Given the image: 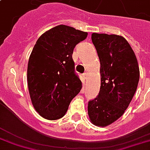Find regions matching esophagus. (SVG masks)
<instances>
[{
	"label": "esophagus",
	"mask_w": 150,
	"mask_h": 150,
	"mask_svg": "<svg viewBox=\"0 0 150 150\" xmlns=\"http://www.w3.org/2000/svg\"><path fill=\"white\" fill-rule=\"evenodd\" d=\"M83 77H84V79H87V77H88L87 73H84V74H83Z\"/></svg>",
	"instance_id": "esophagus-1"
}]
</instances>
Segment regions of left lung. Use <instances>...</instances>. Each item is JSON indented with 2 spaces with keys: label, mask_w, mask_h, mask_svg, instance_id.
I'll use <instances>...</instances> for the list:
<instances>
[{
  "label": "left lung",
  "mask_w": 150,
  "mask_h": 150,
  "mask_svg": "<svg viewBox=\"0 0 150 150\" xmlns=\"http://www.w3.org/2000/svg\"><path fill=\"white\" fill-rule=\"evenodd\" d=\"M93 44L100 60V87L89 101L91 123L106 127L116 121L130 105L139 81V67L134 52L120 35L93 33Z\"/></svg>",
  "instance_id": "8db88e82"
}]
</instances>
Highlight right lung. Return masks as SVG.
Here are the masks:
<instances>
[{
  "label": "right lung",
  "instance_id": "obj_1",
  "mask_svg": "<svg viewBox=\"0 0 150 150\" xmlns=\"http://www.w3.org/2000/svg\"><path fill=\"white\" fill-rule=\"evenodd\" d=\"M87 34L59 25L42 34L34 45L27 65V85L32 105L43 118L63 117L83 87L75 73L72 54Z\"/></svg>",
  "mask_w": 150,
  "mask_h": 150
}]
</instances>
